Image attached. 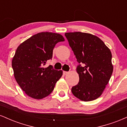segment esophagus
Segmentation results:
<instances>
[{
  "label": "esophagus",
  "instance_id": "obj_1",
  "mask_svg": "<svg viewBox=\"0 0 127 127\" xmlns=\"http://www.w3.org/2000/svg\"><path fill=\"white\" fill-rule=\"evenodd\" d=\"M68 74V72H65V71H63V75H66Z\"/></svg>",
  "mask_w": 127,
  "mask_h": 127
}]
</instances>
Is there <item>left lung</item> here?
Instances as JSON below:
<instances>
[{"label": "left lung", "instance_id": "8db88e82", "mask_svg": "<svg viewBox=\"0 0 127 127\" xmlns=\"http://www.w3.org/2000/svg\"><path fill=\"white\" fill-rule=\"evenodd\" d=\"M70 46L79 64V81L72 88L76 97L84 101L95 100L109 83L113 67L110 49L99 37L82 32L65 33Z\"/></svg>", "mask_w": 127, "mask_h": 127}]
</instances>
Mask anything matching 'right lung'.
I'll return each mask as SVG.
<instances>
[{"label":"right lung","instance_id":"add662e5","mask_svg":"<svg viewBox=\"0 0 127 127\" xmlns=\"http://www.w3.org/2000/svg\"><path fill=\"white\" fill-rule=\"evenodd\" d=\"M63 41V36L59 33L41 32L18 46L12 61L14 78L29 97L37 100L47 97L62 76V70L43 65L52 59L55 45Z\"/></svg>","mask_w":127,"mask_h":127}]
</instances>
